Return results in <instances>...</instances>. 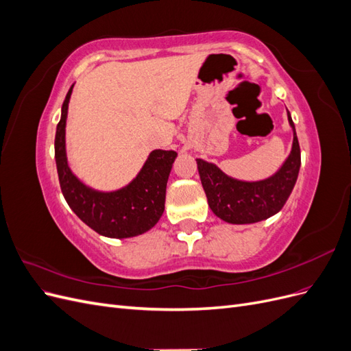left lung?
<instances>
[{"instance_id":"left-lung-1","label":"left lung","mask_w":351,"mask_h":351,"mask_svg":"<svg viewBox=\"0 0 351 351\" xmlns=\"http://www.w3.org/2000/svg\"><path fill=\"white\" fill-rule=\"evenodd\" d=\"M293 129L291 152L274 176L259 182H243L227 176L219 167L196 159L208 205L214 214L228 224H253L278 214L297 182L300 169V146L290 112Z\"/></svg>"}]
</instances>
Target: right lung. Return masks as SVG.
Wrapping results in <instances>:
<instances>
[{"label": "right lung", "mask_w": 351, "mask_h": 351, "mask_svg": "<svg viewBox=\"0 0 351 351\" xmlns=\"http://www.w3.org/2000/svg\"><path fill=\"white\" fill-rule=\"evenodd\" d=\"M73 86L62 102L54 143L62 196L74 214L98 234L110 239L141 236L155 227L164 214L167 182L177 152L152 151L141 171L124 187L102 192L86 186L70 169L66 152V121Z\"/></svg>", "instance_id": "add662e5"}]
</instances>
